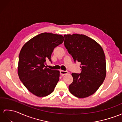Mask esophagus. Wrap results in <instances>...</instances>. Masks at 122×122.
<instances>
[{
    "mask_svg": "<svg viewBox=\"0 0 122 122\" xmlns=\"http://www.w3.org/2000/svg\"><path fill=\"white\" fill-rule=\"evenodd\" d=\"M68 74V72L66 71H64V70H60V75L61 76L67 75Z\"/></svg>",
    "mask_w": 122,
    "mask_h": 122,
    "instance_id": "esophagus-1",
    "label": "esophagus"
}]
</instances>
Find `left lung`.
<instances>
[{
    "label": "left lung",
    "mask_w": 122,
    "mask_h": 122,
    "mask_svg": "<svg viewBox=\"0 0 122 122\" xmlns=\"http://www.w3.org/2000/svg\"><path fill=\"white\" fill-rule=\"evenodd\" d=\"M64 45L73 61L81 63V73H73L69 90L74 96L84 98L94 94L106 76L105 55L96 41L82 34L65 35Z\"/></svg>",
    "instance_id": "left-lung-1"
}]
</instances>
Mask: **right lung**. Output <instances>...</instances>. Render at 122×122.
<instances>
[{
    "mask_svg": "<svg viewBox=\"0 0 122 122\" xmlns=\"http://www.w3.org/2000/svg\"><path fill=\"white\" fill-rule=\"evenodd\" d=\"M61 35L44 32L25 43L19 54L17 73L27 90L39 97L52 93L59 80V71L45 67L46 59L51 61L55 47L63 42Z\"/></svg>",
    "mask_w": 122,
    "mask_h": 122,
    "instance_id": "right-lung-1",
    "label": "right lung"
}]
</instances>
